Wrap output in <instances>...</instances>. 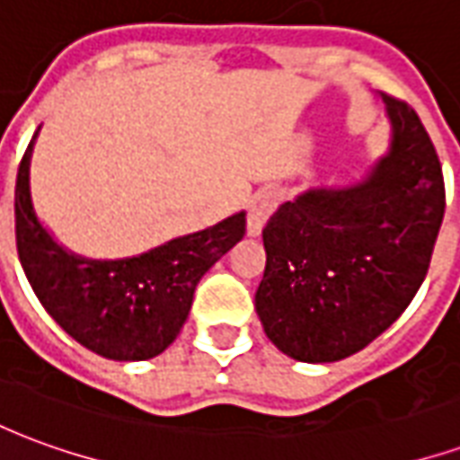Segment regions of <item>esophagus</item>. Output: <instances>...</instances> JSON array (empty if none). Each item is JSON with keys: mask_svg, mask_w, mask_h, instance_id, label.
Returning a JSON list of instances; mask_svg holds the SVG:
<instances>
[{"mask_svg": "<svg viewBox=\"0 0 460 460\" xmlns=\"http://www.w3.org/2000/svg\"><path fill=\"white\" fill-rule=\"evenodd\" d=\"M276 209V194L270 190L256 191L249 201V217H246V231L249 236H259L261 229L266 226V221Z\"/></svg>", "mask_w": 460, "mask_h": 460, "instance_id": "obj_1", "label": "esophagus"}]
</instances>
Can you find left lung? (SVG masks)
Returning a JSON list of instances; mask_svg holds the SVG:
<instances>
[{"label":"left lung","instance_id":"1","mask_svg":"<svg viewBox=\"0 0 460 460\" xmlns=\"http://www.w3.org/2000/svg\"><path fill=\"white\" fill-rule=\"evenodd\" d=\"M379 98L389 147L365 180L303 191L263 229L256 313L270 342L298 362H338L379 338L431 263L446 209L441 162L414 108Z\"/></svg>","mask_w":460,"mask_h":460}]
</instances>
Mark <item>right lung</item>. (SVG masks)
I'll list each match as a JSON object with an SVG mask.
<instances>
[{"instance_id":"right-lung-1","label":"right lung","mask_w":460,"mask_h":460,"mask_svg":"<svg viewBox=\"0 0 460 460\" xmlns=\"http://www.w3.org/2000/svg\"><path fill=\"white\" fill-rule=\"evenodd\" d=\"M39 130L22 157L14 191L16 249L36 298L95 355L118 362L157 357L187 323L201 276L243 239L246 211L130 259L78 256L49 234L34 211L31 155Z\"/></svg>"}]
</instances>
